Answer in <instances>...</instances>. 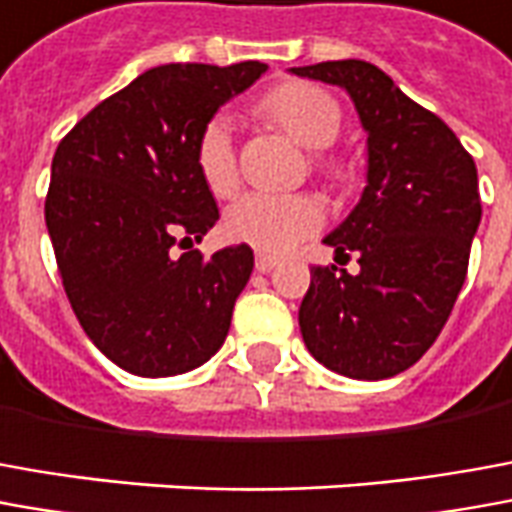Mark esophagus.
<instances>
[{"label":"esophagus","instance_id":"34e87169","mask_svg":"<svg viewBox=\"0 0 512 512\" xmlns=\"http://www.w3.org/2000/svg\"><path fill=\"white\" fill-rule=\"evenodd\" d=\"M276 264L278 262L273 259V256H264V253H259V256H256V270H259V273H270Z\"/></svg>","mask_w":512,"mask_h":512}]
</instances>
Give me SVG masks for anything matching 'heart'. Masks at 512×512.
<instances>
[{
    "mask_svg": "<svg viewBox=\"0 0 512 512\" xmlns=\"http://www.w3.org/2000/svg\"><path fill=\"white\" fill-rule=\"evenodd\" d=\"M264 116L306 150H329L343 130V108L326 88L287 83L262 100ZM197 169L214 195H231L239 181L234 119L217 114L197 139ZM337 172V169H334ZM323 211L312 197L250 192L225 211V234L259 253H284L320 228Z\"/></svg>",
    "mask_w": 512,
    "mask_h": 512,
    "instance_id": "heart-1",
    "label": "heart"
}]
</instances>
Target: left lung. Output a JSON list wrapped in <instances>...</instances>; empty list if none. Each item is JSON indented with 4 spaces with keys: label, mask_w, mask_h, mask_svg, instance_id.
I'll return each instance as SVG.
<instances>
[{
    "label": "left lung",
    "mask_w": 512,
    "mask_h": 512,
    "mask_svg": "<svg viewBox=\"0 0 512 512\" xmlns=\"http://www.w3.org/2000/svg\"><path fill=\"white\" fill-rule=\"evenodd\" d=\"M340 86L368 136L365 189L323 242L359 273L315 267L298 323L309 354L348 379H390L438 340L482 220L474 158L451 128L365 61L295 66Z\"/></svg>",
    "instance_id": "obj_1"
}]
</instances>
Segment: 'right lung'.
Masks as SVG:
<instances>
[{"mask_svg": "<svg viewBox=\"0 0 512 512\" xmlns=\"http://www.w3.org/2000/svg\"><path fill=\"white\" fill-rule=\"evenodd\" d=\"M267 63H167L100 102L58 144L44 214L63 290L88 340L133 376H178L225 343L253 250L203 259L220 220L197 139Z\"/></svg>", "mask_w": 512, "mask_h": 512, "instance_id": "right-lung-1", "label": "right lung"}]
</instances>
